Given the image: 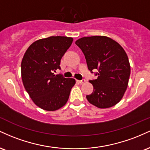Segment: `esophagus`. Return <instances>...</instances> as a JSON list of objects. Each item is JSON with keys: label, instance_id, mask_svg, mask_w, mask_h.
<instances>
[{"label": "esophagus", "instance_id": "34e87169", "mask_svg": "<svg viewBox=\"0 0 150 150\" xmlns=\"http://www.w3.org/2000/svg\"><path fill=\"white\" fill-rule=\"evenodd\" d=\"M77 82H78L79 83H80V84H83L86 82V80H85V79H83V80H77Z\"/></svg>", "mask_w": 150, "mask_h": 150}]
</instances>
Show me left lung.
Segmentation results:
<instances>
[{"instance_id": "8db88e82", "label": "left lung", "mask_w": 150, "mask_h": 150, "mask_svg": "<svg viewBox=\"0 0 150 150\" xmlns=\"http://www.w3.org/2000/svg\"><path fill=\"white\" fill-rule=\"evenodd\" d=\"M85 55L91 73L98 70L97 79L90 80L93 92L87 95L90 104L106 108L118 104L128 85L130 66L128 56L121 46L111 38L93 36L75 42Z\"/></svg>"}]
</instances>
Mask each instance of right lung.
Instances as JSON below:
<instances>
[{"mask_svg":"<svg viewBox=\"0 0 150 150\" xmlns=\"http://www.w3.org/2000/svg\"><path fill=\"white\" fill-rule=\"evenodd\" d=\"M67 37H50L30 46L21 63L24 87L37 106L46 111H56L68 100L75 80L54 75L61 69V60L73 43Z\"/></svg>","mask_w":150,"mask_h":150,"instance_id":"right-lung-1","label":"right lung"}]
</instances>
